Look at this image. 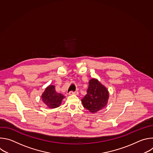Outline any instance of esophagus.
<instances>
[{
    "label": "esophagus",
    "instance_id": "esophagus-1",
    "mask_svg": "<svg viewBox=\"0 0 153 153\" xmlns=\"http://www.w3.org/2000/svg\"><path fill=\"white\" fill-rule=\"evenodd\" d=\"M68 94H69L70 96H71V95H78V94H79V92H78V91H74V92L70 91V92L68 93Z\"/></svg>",
    "mask_w": 153,
    "mask_h": 153
}]
</instances>
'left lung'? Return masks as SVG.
Listing matches in <instances>:
<instances>
[{"instance_id":"left-lung-1","label":"left lung","mask_w":153,"mask_h":153,"mask_svg":"<svg viewBox=\"0 0 153 153\" xmlns=\"http://www.w3.org/2000/svg\"><path fill=\"white\" fill-rule=\"evenodd\" d=\"M86 93L82 102L83 106L91 113H97L107 105L109 92L97 79L92 78L90 80Z\"/></svg>"}]
</instances>
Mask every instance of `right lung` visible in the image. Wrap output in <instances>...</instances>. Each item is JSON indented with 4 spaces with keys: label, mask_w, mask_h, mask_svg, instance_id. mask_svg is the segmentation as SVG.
Segmentation results:
<instances>
[{
    "label": "right lung",
    "mask_w": 153,
    "mask_h": 153,
    "mask_svg": "<svg viewBox=\"0 0 153 153\" xmlns=\"http://www.w3.org/2000/svg\"><path fill=\"white\" fill-rule=\"evenodd\" d=\"M41 98L43 102L48 108L53 109L57 108L61 105L65 96L56 91L54 85H50L42 93Z\"/></svg>",
    "instance_id": "add662e5"
}]
</instances>
